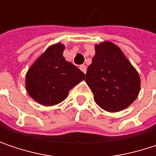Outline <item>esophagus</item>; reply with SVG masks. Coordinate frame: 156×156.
Here are the masks:
<instances>
[{
  "label": "esophagus",
  "mask_w": 156,
  "mask_h": 156,
  "mask_svg": "<svg viewBox=\"0 0 156 156\" xmlns=\"http://www.w3.org/2000/svg\"><path fill=\"white\" fill-rule=\"evenodd\" d=\"M79 69H81V71H82L83 73H86V72H87V67H86L85 65H80V66H79Z\"/></svg>",
  "instance_id": "1"
}]
</instances>
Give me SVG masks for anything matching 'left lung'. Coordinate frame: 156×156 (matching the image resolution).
Segmentation results:
<instances>
[{
    "instance_id": "obj_1",
    "label": "left lung",
    "mask_w": 156,
    "mask_h": 156,
    "mask_svg": "<svg viewBox=\"0 0 156 156\" xmlns=\"http://www.w3.org/2000/svg\"><path fill=\"white\" fill-rule=\"evenodd\" d=\"M95 51L86 74V82L94 94L95 102L112 113L128 108L140 91L136 69L120 48L110 41L95 45Z\"/></svg>"
}]
</instances>
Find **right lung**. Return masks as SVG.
Returning a JSON list of instances; mask_svg holds the SVG:
<instances>
[{
  "instance_id": "add662e5",
  "label": "right lung",
  "mask_w": 156,
  "mask_h": 156,
  "mask_svg": "<svg viewBox=\"0 0 156 156\" xmlns=\"http://www.w3.org/2000/svg\"><path fill=\"white\" fill-rule=\"evenodd\" d=\"M65 46L56 43L36 59L26 74L25 86L30 97L42 106L62 102L69 90L86 75L63 57Z\"/></svg>"
}]
</instances>
